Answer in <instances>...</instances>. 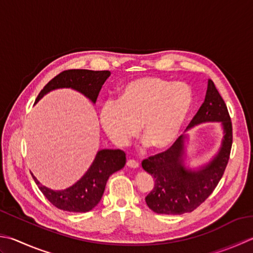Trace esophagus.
Listing matches in <instances>:
<instances>
[{"label":"esophagus","mask_w":253,"mask_h":253,"mask_svg":"<svg viewBox=\"0 0 253 253\" xmlns=\"http://www.w3.org/2000/svg\"><path fill=\"white\" fill-rule=\"evenodd\" d=\"M127 166L130 168H138L139 167V162L135 159H128L127 160Z\"/></svg>","instance_id":"34e87169"}]
</instances>
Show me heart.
I'll list each match as a JSON object with an SVG mask.
<instances>
[{"label": "heart", "mask_w": 253, "mask_h": 253, "mask_svg": "<svg viewBox=\"0 0 253 253\" xmlns=\"http://www.w3.org/2000/svg\"><path fill=\"white\" fill-rule=\"evenodd\" d=\"M193 104L189 84L157 77L138 78L122 88L118 101L102 105L100 120L108 137L125 146L141 130L156 148L175 140Z\"/></svg>", "instance_id": "b5f03b06"}]
</instances>
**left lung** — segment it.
I'll use <instances>...</instances> for the list:
<instances>
[{"instance_id": "obj_1", "label": "left lung", "mask_w": 253, "mask_h": 253, "mask_svg": "<svg viewBox=\"0 0 253 253\" xmlns=\"http://www.w3.org/2000/svg\"><path fill=\"white\" fill-rule=\"evenodd\" d=\"M207 122H221L225 136L218 155L203 169L191 171L183 166V136L177 138L167 150L148 157L141 162L143 169L155 179V186L146 196V203L151 211L167 215L193 211L218 185L229 161L232 124L226 103L211 80L209 81L205 100L189 127Z\"/></svg>"}]
</instances>
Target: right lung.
I'll return each instance as SVG.
<instances>
[{"label":"right lung","mask_w":253,"mask_h":253,"mask_svg":"<svg viewBox=\"0 0 253 253\" xmlns=\"http://www.w3.org/2000/svg\"><path fill=\"white\" fill-rule=\"evenodd\" d=\"M111 76L108 70L93 71L85 69H71L62 71L49 81L41 93L38 94V102L47 92L59 87H71L81 92L95 103L102 85ZM126 163V153L123 150H101L94 159L92 166L76 184L63 191H52L42 185L33 175L39 190L44 197L57 209L85 212L93 210L101 201L106 182L114 172L121 170Z\"/></svg>","instance_id":"obj_1"}]
</instances>
